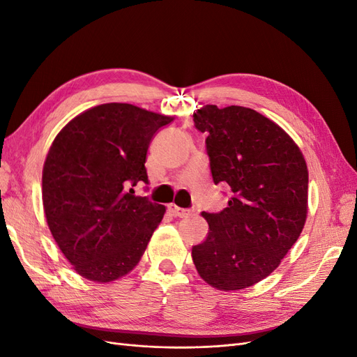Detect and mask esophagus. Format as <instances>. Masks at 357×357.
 Listing matches in <instances>:
<instances>
[{
	"mask_svg": "<svg viewBox=\"0 0 357 357\" xmlns=\"http://www.w3.org/2000/svg\"><path fill=\"white\" fill-rule=\"evenodd\" d=\"M168 210H169V213H171L172 215H174V218H188V215L190 214L189 210L180 208V207H177L176 204H171L169 207H168Z\"/></svg>",
	"mask_w": 357,
	"mask_h": 357,
	"instance_id": "1",
	"label": "esophagus"
}]
</instances>
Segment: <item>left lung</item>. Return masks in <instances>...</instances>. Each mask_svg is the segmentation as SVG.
I'll return each mask as SVG.
<instances>
[{
    "label": "left lung",
    "mask_w": 357,
    "mask_h": 357,
    "mask_svg": "<svg viewBox=\"0 0 357 357\" xmlns=\"http://www.w3.org/2000/svg\"><path fill=\"white\" fill-rule=\"evenodd\" d=\"M208 137L211 176L231 188L204 243L192 247L199 277L211 287L235 291L271 274L304 229L308 214V168L291 137L252 109L207 104L193 113Z\"/></svg>",
    "instance_id": "obj_1"
}]
</instances>
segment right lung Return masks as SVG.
Here are the masks:
<instances>
[{
    "instance_id": "obj_1",
    "label": "right lung",
    "mask_w": 357,
    "mask_h": 357,
    "mask_svg": "<svg viewBox=\"0 0 357 357\" xmlns=\"http://www.w3.org/2000/svg\"><path fill=\"white\" fill-rule=\"evenodd\" d=\"M172 121L109 102L77 114L53 139L43 165V208L53 240L83 278L112 283L142 261L167 208L132 188L149 183V144Z\"/></svg>"
}]
</instances>
